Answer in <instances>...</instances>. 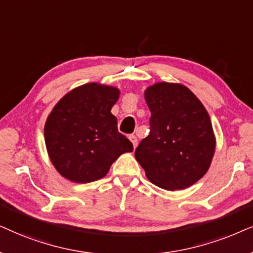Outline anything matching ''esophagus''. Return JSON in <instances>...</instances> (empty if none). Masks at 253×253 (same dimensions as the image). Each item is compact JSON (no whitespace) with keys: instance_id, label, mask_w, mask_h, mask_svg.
Wrapping results in <instances>:
<instances>
[{"instance_id":"esophagus-1","label":"esophagus","mask_w":253,"mask_h":253,"mask_svg":"<svg viewBox=\"0 0 253 253\" xmlns=\"http://www.w3.org/2000/svg\"><path fill=\"white\" fill-rule=\"evenodd\" d=\"M129 140H130V142L133 143V147L136 148V146H137V137L135 135H130L129 136Z\"/></svg>"}]
</instances>
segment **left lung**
<instances>
[{"mask_svg": "<svg viewBox=\"0 0 253 253\" xmlns=\"http://www.w3.org/2000/svg\"><path fill=\"white\" fill-rule=\"evenodd\" d=\"M150 134L135 149L146 176L168 191L184 190L210 169L215 140L210 114L203 103L180 83L158 82L148 86Z\"/></svg>", "mask_w": 253, "mask_h": 253, "instance_id": "8db88e82", "label": "left lung"}]
</instances>
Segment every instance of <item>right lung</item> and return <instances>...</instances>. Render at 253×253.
I'll return each mask as SVG.
<instances>
[{
    "instance_id": "add662e5",
    "label": "right lung",
    "mask_w": 253,
    "mask_h": 253,
    "mask_svg": "<svg viewBox=\"0 0 253 253\" xmlns=\"http://www.w3.org/2000/svg\"><path fill=\"white\" fill-rule=\"evenodd\" d=\"M119 95L116 86L86 83L66 93L48 114L43 128L47 153L66 179L80 184L98 180L120 155L133 151L111 113Z\"/></svg>"
}]
</instances>
